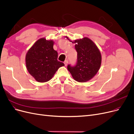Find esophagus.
Returning a JSON list of instances; mask_svg holds the SVG:
<instances>
[{"label": "esophagus", "instance_id": "1", "mask_svg": "<svg viewBox=\"0 0 134 134\" xmlns=\"http://www.w3.org/2000/svg\"><path fill=\"white\" fill-rule=\"evenodd\" d=\"M64 65H65V66H66L67 65V64H68V61H67V60H65V61H64Z\"/></svg>", "mask_w": 134, "mask_h": 134}]
</instances>
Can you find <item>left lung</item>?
Instances as JSON below:
<instances>
[{"label": "left lung", "instance_id": "obj_1", "mask_svg": "<svg viewBox=\"0 0 134 134\" xmlns=\"http://www.w3.org/2000/svg\"><path fill=\"white\" fill-rule=\"evenodd\" d=\"M73 42L76 43L77 62L73 67L68 64L67 69L75 81L86 82L94 77L100 69L101 53L96 44L88 37L75 40Z\"/></svg>", "mask_w": 134, "mask_h": 134}]
</instances>
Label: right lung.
I'll return each instance as SVG.
<instances>
[{
	"label": "right lung",
	"instance_id": "add662e5",
	"mask_svg": "<svg viewBox=\"0 0 134 134\" xmlns=\"http://www.w3.org/2000/svg\"><path fill=\"white\" fill-rule=\"evenodd\" d=\"M53 40L41 38L29 49L25 57L29 73L38 82H46L64 64L57 60L58 53L53 48Z\"/></svg>",
	"mask_w": 134,
	"mask_h": 134
}]
</instances>
